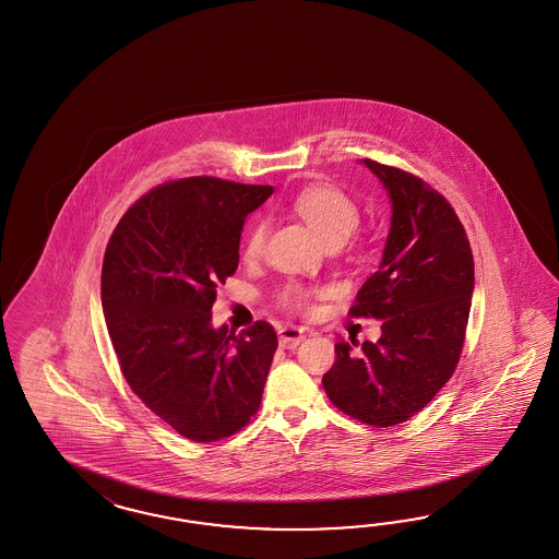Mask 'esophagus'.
Returning a JSON list of instances; mask_svg holds the SVG:
<instances>
[{"label": "esophagus", "instance_id": "1", "mask_svg": "<svg viewBox=\"0 0 559 559\" xmlns=\"http://www.w3.org/2000/svg\"><path fill=\"white\" fill-rule=\"evenodd\" d=\"M306 335H308L306 329H300V326H284V329H280V345H282L284 349H294V347H298V345L302 343Z\"/></svg>", "mask_w": 559, "mask_h": 559}]
</instances>
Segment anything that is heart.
I'll list each match as a JSON object with an SVG mask.
<instances>
[{"label": "heart", "instance_id": "heart-1", "mask_svg": "<svg viewBox=\"0 0 559 559\" xmlns=\"http://www.w3.org/2000/svg\"><path fill=\"white\" fill-rule=\"evenodd\" d=\"M296 212L302 216L306 224L324 240L329 242H343L355 230L359 223V210L352 198L333 186H312L304 190L296 202ZM265 239V224L255 223L251 226L245 239V255L249 259L259 255ZM287 302L292 306H302L306 302V292L289 289Z\"/></svg>", "mask_w": 559, "mask_h": 559}]
</instances>
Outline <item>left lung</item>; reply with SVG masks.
I'll return each mask as SVG.
<instances>
[{
  "label": "left lung",
  "mask_w": 559,
  "mask_h": 559,
  "mask_svg": "<svg viewBox=\"0 0 559 559\" xmlns=\"http://www.w3.org/2000/svg\"><path fill=\"white\" fill-rule=\"evenodd\" d=\"M382 181L392 218L382 261L353 304V317L383 320L378 343L335 345L322 376L338 411L392 427L423 411L460 361L474 292V257L445 198L423 179L361 160Z\"/></svg>",
  "instance_id": "8db88e82"
}]
</instances>
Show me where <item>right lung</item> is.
Returning <instances> with one entry per match:
<instances>
[{"instance_id":"add662e5","label":"right lung","mask_w":559,"mask_h":559,"mask_svg":"<svg viewBox=\"0 0 559 559\" xmlns=\"http://www.w3.org/2000/svg\"><path fill=\"white\" fill-rule=\"evenodd\" d=\"M273 193L188 177L143 195L116 226L102 265V308L132 392L198 443L255 415L277 349L265 320L235 335L212 324L216 287L239 267L245 218Z\"/></svg>"}]
</instances>
